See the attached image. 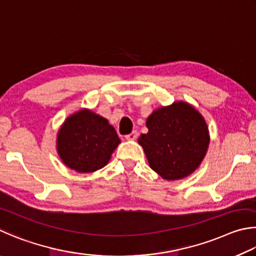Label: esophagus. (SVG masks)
<instances>
[{
  "instance_id": "obj_1",
  "label": "esophagus",
  "mask_w": 256,
  "mask_h": 256,
  "mask_svg": "<svg viewBox=\"0 0 256 256\" xmlns=\"http://www.w3.org/2000/svg\"><path fill=\"white\" fill-rule=\"evenodd\" d=\"M137 135H138L137 132H136V130H134L132 132L128 134V135L126 136V140H135L136 138H137Z\"/></svg>"
}]
</instances>
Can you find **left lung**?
<instances>
[{"label":"left lung","instance_id":"1","mask_svg":"<svg viewBox=\"0 0 256 256\" xmlns=\"http://www.w3.org/2000/svg\"><path fill=\"white\" fill-rule=\"evenodd\" d=\"M148 132L138 142L152 170L165 180L191 174L204 160L209 145L208 127L194 108L186 102L154 111L146 122Z\"/></svg>","mask_w":256,"mask_h":256}]
</instances>
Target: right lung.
Segmentation results:
<instances>
[{
    "label": "right lung",
    "mask_w": 256,
    "mask_h": 256,
    "mask_svg": "<svg viewBox=\"0 0 256 256\" xmlns=\"http://www.w3.org/2000/svg\"><path fill=\"white\" fill-rule=\"evenodd\" d=\"M119 142L114 128L106 118L80 110L62 124L57 137V150L70 168L90 173L104 166Z\"/></svg>",
    "instance_id": "1"
}]
</instances>
